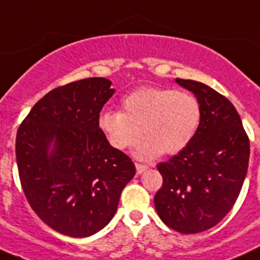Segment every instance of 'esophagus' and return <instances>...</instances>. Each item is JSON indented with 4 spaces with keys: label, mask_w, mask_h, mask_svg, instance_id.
<instances>
[{
    "label": "esophagus",
    "mask_w": 260,
    "mask_h": 260,
    "mask_svg": "<svg viewBox=\"0 0 260 260\" xmlns=\"http://www.w3.org/2000/svg\"><path fill=\"white\" fill-rule=\"evenodd\" d=\"M135 165H136V172H137L139 175L142 174L145 170H147V166L141 165V163H135Z\"/></svg>",
    "instance_id": "obj_1"
}]
</instances>
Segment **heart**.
<instances>
[{"mask_svg": "<svg viewBox=\"0 0 260 260\" xmlns=\"http://www.w3.org/2000/svg\"><path fill=\"white\" fill-rule=\"evenodd\" d=\"M123 111H105L98 125L110 145L127 150L147 137L136 150L142 159L175 155L190 145L202 121V106L193 93L160 86H142L125 95Z\"/></svg>", "mask_w": 260, "mask_h": 260, "instance_id": "obj_1", "label": "heart"}]
</instances>
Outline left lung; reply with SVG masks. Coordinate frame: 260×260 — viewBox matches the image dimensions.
<instances>
[{
	"instance_id": "8db88e82",
	"label": "left lung",
	"mask_w": 260,
	"mask_h": 260,
	"mask_svg": "<svg viewBox=\"0 0 260 260\" xmlns=\"http://www.w3.org/2000/svg\"><path fill=\"white\" fill-rule=\"evenodd\" d=\"M176 83L200 100L202 121L186 149L156 166L163 184L154 205L166 225L193 235L232 210L249 167L250 140L228 98L200 81Z\"/></svg>"
}]
</instances>
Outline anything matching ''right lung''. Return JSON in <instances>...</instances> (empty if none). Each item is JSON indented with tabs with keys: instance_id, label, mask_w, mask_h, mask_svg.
I'll return each instance as SVG.
<instances>
[{
	"instance_id": "right-lung-1",
	"label": "right lung",
	"mask_w": 260,
	"mask_h": 260,
	"mask_svg": "<svg viewBox=\"0 0 260 260\" xmlns=\"http://www.w3.org/2000/svg\"><path fill=\"white\" fill-rule=\"evenodd\" d=\"M110 86L105 78L58 86L36 102L16 132L28 203L46 225L70 237H88L107 225L136 174L132 159L111 146L98 125L115 92Z\"/></svg>"
}]
</instances>
